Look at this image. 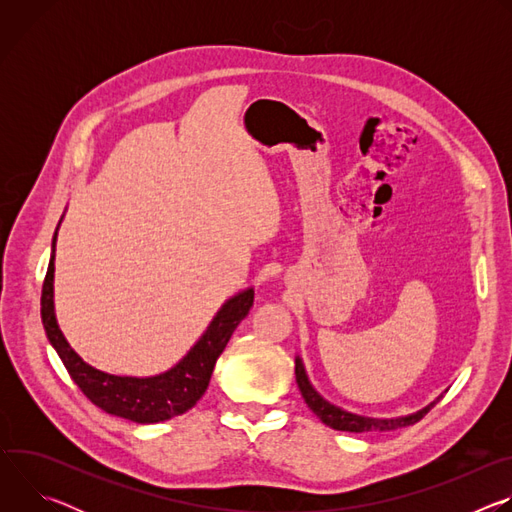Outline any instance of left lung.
<instances>
[{
    "instance_id": "1",
    "label": "left lung",
    "mask_w": 512,
    "mask_h": 512,
    "mask_svg": "<svg viewBox=\"0 0 512 512\" xmlns=\"http://www.w3.org/2000/svg\"><path fill=\"white\" fill-rule=\"evenodd\" d=\"M296 381L300 387V393L306 401V405L314 411V415L328 427L336 429V431H350V433H362V431H391V429H399V427H407L417 423L437 401L442 399L435 397L429 405H425L423 409L409 413V415H399V417H369V415H360V413H352L348 409H342L340 405H334L332 401L324 399L316 387L312 385L304 360L298 354L296 356Z\"/></svg>"
}]
</instances>
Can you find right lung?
Listing matches in <instances>:
<instances>
[{
	"instance_id": "right-lung-1",
	"label": "right lung",
	"mask_w": 512,
	"mask_h": 512,
	"mask_svg": "<svg viewBox=\"0 0 512 512\" xmlns=\"http://www.w3.org/2000/svg\"><path fill=\"white\" fill-rule=\"evenodd\" d=\"M58 227L52 237L50 263L42 285V324L48 342L60 356L72 381L97 407L135 423H160L192 409L210 383L218 356L223 354L235 328L249 314L255 289H241L239 294L231 296L218 308L202 336L168 371L152 377L113 375L95 369L93 364L83 360L77 350L68 344L58 326L54 312V251Z\"/></svg>"
}]
</instances>
